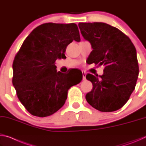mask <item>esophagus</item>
I'll use <instances>...</instances> for the list:
<instances>
[{"label": "esophagus", "mask_w": 146, "mask_h": 146, "mask_svg": "<svg viewBox=\"0 0 146 146\" xmlns=\"http://www.w3.org/2000/svg\"><path fill=\"white\" fill-rule=\"evenodd\" d=\"M82 75H83V76H82V79H83V80H86V73L84 71H82Z\"/></svg>", "instance_id": "34e87169"}]
</instances>
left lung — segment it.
I'll list each match as a JSON object with an SVG mask.
<instances>
[{
    "label": "left lung",
    "instance_id": "8db88e82",
    "mask_svg": "<svg viewBox=\"0 0 146 146\" xmlns=\"http://www.w3.org/2000/svg\"><path fill=\"white\" fill-rule=\"evenodd\" d=\"M78 27L93 48L89 64L105 66L99 78L86 75L93 84L86 100L100 111L119 110L129 100L137 81L139 68L135 47L127 35L108 24L80 23Z\"/></svg>",
    "mask_w": 146,
    "mask_h": 146
}]
</instances>
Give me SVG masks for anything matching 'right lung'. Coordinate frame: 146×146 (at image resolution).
Returning <instances> with one entry per match:
<instances>
[{
    "label": "right lung",
    "instance_id": "add662e5",
    "mask_svg": "<svg viewBox=\"0 0 146 146\" xmlns=\"http://www.w3.org/2000/svg\"><path fill=\"white\" fill-rule=\"evenodd\" d=\"M80 41L75 23H45L36 27L24 40L13 63V84L17 95L32 115L45 117L62 107L71 86L80 83L82 73L56 70L57 58H65L66 48Z\"/></svg>",
    "mask_w": 146,
    "mask_h": 146
}]
</instances>
